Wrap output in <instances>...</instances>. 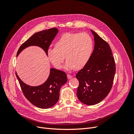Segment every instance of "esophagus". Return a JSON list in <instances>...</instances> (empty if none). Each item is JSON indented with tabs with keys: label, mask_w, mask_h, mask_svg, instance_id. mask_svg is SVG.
Here are the masks:
<instances>
[{
	"label": "esophagus",
	"mask_w": 134,
	"mask_h": 134,
	"mask_svg": "<svg viewBox=\"0 0 134 134\" xmlns=\"http://www.w3.org/2000/svg\"><path fill=\"white\" fill-rule=\"evenodd\" d=\"M67 78L68 79H71L72 77V76H71V75H69V74H67Z\"/></svg>",
	"instance_id": "34e87169"
}]
</instances>
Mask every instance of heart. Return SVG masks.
<instances>
[{"instance_id":"1","label":"heart","mask_w":134,"mask_h":134,"mask_svg":"<svg viewBox=\"0 0 134 134\" xmlns=\"http://www.w3.org/2000/svg\"><path fill=\"white\" fill-rule=\"evenodd\" d=\"M55 48L47 51V56L54 67L60 69L65 58V69L82 68L88 61L93 50V41L86 33H66L55 43Z\"/></svg>"}]
</instances>
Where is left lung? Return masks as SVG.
<instances>
[{
	"label": "left lung",
	"instance_id": "left-lung-1",
	"mask_svg": "<svg viewBox=\"0 0 134 134\" xmlns=\"http://www.w3.org/2000/svg\"><path fill=\"white\" fill-rule=\"evenodd\" d=\"M94 48L90 58L76 74L79 81V100L93 105L102 101L110 92L116 72V65L109 44L93 30Z\"/></svg>",
	"mask_w": 134,
	"mask_h": 134
}]
</instances>
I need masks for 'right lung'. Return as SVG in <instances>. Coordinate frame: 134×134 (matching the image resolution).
Masks as SVG:
<instances>
[{
	"mask_svg": "<svg viewBox=\"0 0 134 134\" xmlns=\"http://www.w3.org/2000/svg\"><path fill=\"white\" fill-rule=\"evenodd\" d=\"M58 33V30L55 27L35 33L21 45L16 56L30 46H37L42 48L47 55L49 47ZM16 76L25 98L32 104L41 109L50 108L58 102L60 88L67 81L65 72L53 68H50L47 81L36 86H30L24 83L16 72Z\"/></svg>",
	"mask_w": 134,
	"mask_h": 134,
	"instance_id": "add662e5",
	"label": "right lung"
}]
</instances>
